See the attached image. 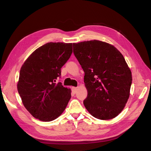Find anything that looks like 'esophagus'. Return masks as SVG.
<instances>
[{
	"instance_id": "1",
	"label": "esophagus",
	"mask_w": 151,
	"mask_h": 151,
	"mask_svg": "<svg viewBox=\"0 0 151 151\" xmlns=\"http://www.w3.org/2000/svg\"><path fill=\"white\" fill-rule=\"evenodd\" d=\"M72 92L74 93H76L77 92V88H76V87H72Z\"/></svg>"
}]
</instances>
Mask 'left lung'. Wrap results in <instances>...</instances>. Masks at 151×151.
Listing matches in <instances>:
<instances>
[{"instance_id": "obj_1", "label": "left lung", "mask_w": 151, "mask_h": 151, "mask_svg": "<svg viewBox=\"0 0 151 151\" xmlns=\"http://www.w3.org/2000/svg\"><path fill=\"white\" fill-rule=\"evenodd\" d=\"M73 48L85 73L87 110L99 120L116 117L129 98L132 81L124 57L113 45L99 40L73 43Z\"/></svg>"}]
</instances>
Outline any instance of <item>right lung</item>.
<instances>
[{
	"label": "right lung",
	"instance_id": "add662e5",
	"mask_svg": "<svg viewBox=\"0 0 151 151\" xmlns=\"http://www.w3.org/2000/svg\"><path fill=\"white\" fill-rule=\"evenodd\" d=\"M72 53V43L50 42L36 49L22 65L17 91L24 107L43 122L56 119L71 98L70 89L56 81Z\"/></svg>",
	"mask_w": 151,
	"mask_h": 151
}]
</instances>
